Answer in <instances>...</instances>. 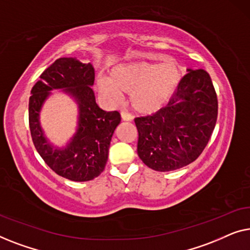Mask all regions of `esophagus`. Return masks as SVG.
Here are the masks:
<instances>
[{
    "label": "esophagus",
    "mask_w": 250,
    "mask_h": 250,
    "mask_svg": "<svg viewBox=\"0 0 250 250\" xmlns=\"http://www.w3.org/2000/svg\"><path fill=\"white\" fill-rule=\"evenodd\" d=\"M121 116H122V119L123 121H125V122H129V121H132V116L128 114V112H126V111H122L121 112Z\"/></svg>",
    "instance_id": "34e87169"
}]
</instances>
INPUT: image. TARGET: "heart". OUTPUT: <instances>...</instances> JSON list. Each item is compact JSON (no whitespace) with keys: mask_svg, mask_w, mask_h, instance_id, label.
Wrapping results in <instances>:
<instances>
[{"mask_svg":"<svg viewBox=\"0 0 250 250\" xmlns=\"http://www.w3.org/2000/svg\"><path fill=\"white\" fill-rule=\"evenodd\" d=\"M181 77L182 70L175 60L168 59L160 64L141 61L118 67L110 78L100 77L98 88L111 104H118L123 93H127L133 110L151 115L168 104Z\"/></svg>","mask_w":250,"mask_h":250,"instance_id":"1","label":"heart"}]
</instances>
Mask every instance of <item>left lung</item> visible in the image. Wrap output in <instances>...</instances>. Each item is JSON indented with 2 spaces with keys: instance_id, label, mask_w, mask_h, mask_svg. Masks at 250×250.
<instances>
[{
  "instance_id": "obj_1",
  "label": "left lung",
  "mask_w": 250,
  "mask_h": 250,
  "mask_svg": "<svg viewBox=\"0 0 250 250\" xmlns=\"http://www.w3.org/2000/svg\"><path fill=\"white\" fill-rule=\"evenodd\" d=\"M217 108L209 74L188 69L165 108L134 119L140 159L158 172L175 170L194 162L214 131Z\"/></svg>"
}]
</instances>
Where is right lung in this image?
<instances>
[{"mask_svg":"<svg viewBox=\"0 0 250 250\" xmlns=\"http://www.w3.org/2000/svg\"><path fill=\"white\" fill-rule=\"evenodd\" d=\"M93 84L91 63L60 58L43 71L30 92L29 128L37 152L58 175L76 182L91 181L104 172L112 134L121 123L118 111H104L97 104ZM53 89L73 97L79 108L77 132L62 148L50 145L39 122L43 102Z\"/></svg>","mask_w":250,"mask_h":250,"instance_id":"add662e5","label":"right lung"}]
</instances>
